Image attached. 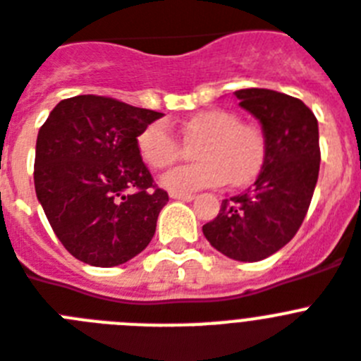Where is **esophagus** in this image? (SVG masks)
<instances>
[{
	"label": "esophagus",
	"mask_w": 361,
	"mask_h": 361,
	"mask_svg": "<svg viewBox=\"0 0 361 361\" xmlns=\"http://www.w3.org/2000/svg\"><path fill=\"white\" fill-rule=\"evenodd\" d=\"M172 200H181V202H192L195 200V195H183V192H172Z\"/></svg>",
	"instance_id": "esophagus-1"
}]
</instances>
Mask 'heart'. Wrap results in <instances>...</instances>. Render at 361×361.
<instances>
[{
    "label": "heart",
    "instance_id": "1",
    "mask_svg": "<svg viewBox=\"0 0 361 361\" xmlns=\"http://www.w3.org/2000/svg\"><path fill=\"white\" fill-rule=\"evenodd\" d=\"M181 135L196 143L198 163L176 166L159 178L163 189L171 192H195L207 187L246 185L259 174L264 163L266 141L257 126L240 123L237 114L222 108L204 110L180 124ZM141 157L154 169H163L180 156V143L169 124L157 121L148 124L137 137Z\"/></svg>",
    "mask_w": 361,
    "mask_h": 361
}]
</instances>
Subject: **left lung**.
I'll return each instance as SVG.
<instances>
[{
    "instance_id": "1",
    "label": "left lung",
    "mask_w": 361,
    "mask_h": 361,
    "mask_svg": "<svg viewBox=\"0 0 361 361\" xmlns=\"http://www.w3.org/2000/svg\"><path fill=\"white\" fill-rule=\"evenodd\" d=\"M262 126L264 163L255 183L224 200L202 231L226 257L257 262L286 246L301 227L319 174V128L302 101L264 87L235 92Z\"/></svg>"
}]
</instances>
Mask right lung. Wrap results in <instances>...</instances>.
Wrapping results in <instances>:
<instances>
[{
    "mask_svg": "<svg viewBox=\"0 0 361 361\" xmlns=\"http://www.w3.org/2000/svg\"><path fill=\"white\" fill-rule=\"evenodd\" d=\"M159 117L108 97L78 95L54 106L38 132L36 196L75 259L111 268L152 240L169 195L154 189L137 137Z\"/></svg>",
    "mask_w": 361,
    "mask_h": 361,
    "instance_id": "obj_1",
    "label": "right lung"
}]
</instances>
